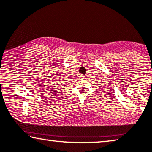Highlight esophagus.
<instances>
[{"label":"esophagus","mask_w":152,"mask_h":152,"mask_svg":"<svg viewBox=\"0 0 152 152\" xmlns=\"http://www.w3.org/2000/svg\"><path fill=\"white\" fill-rule=\"evenodd\" d=\"M79 78H80V79H81V80H82V79H84V78H85V76L82 75V74H80V75L79 76Z\"/></svg>","instance_id":"esophagus-1"}]
</instances>
